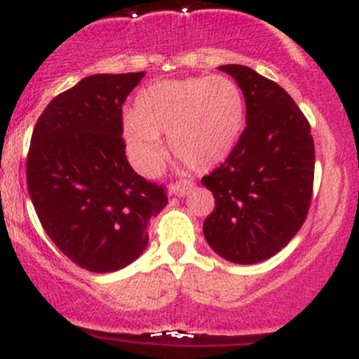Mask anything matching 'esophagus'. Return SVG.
Wrapping results in <instances>:
<instances>
[{
  "mask_svg": "<svg viewBox=\"0 0 359 359\" xmlns=\"http://www.w3.org/2000/svg\"><path fill=\"white\" fill-rule=\"evenodd\" d=\"M194 187V182L193 180H180V182H175L172 184V187H170V194H173V196H179V198H184L189 194V191Z\"/></svg>",
  "mask_w": 359,
  "mask_h": 359,
  "instance_id": "esophagus-1",
  "label": "esophagus"
}]
</instances>
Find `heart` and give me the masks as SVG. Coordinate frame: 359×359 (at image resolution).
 <instances>
[{
	"instance_id": "b5f03b06",
	"label": "heart",
	"mask_w": 359,
	"mask_h": 359,
	"mask_svg": "<svg viewBox=\"0 0 359 359\" xmlns=\"http://www.w3.org/2000/svg\"><path fill=\"white\" fill-rule=\"evenodd\" d=\"M243 126V93L224 75L152 83L123 119L135 166L147 177L158 175L166 159L161 135H168L170 151L191 168L208 170L231 154Z\"/></svg>"
}]
</instances>
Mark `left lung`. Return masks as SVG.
Returning <instances> with one entry per match:
<instances>
[{"mask_svg":"<svg viewBox=\"0 0 359 359\" xmlns=\"http://www.w3.org/2000/svg\"><path fill=\"white\" fill-rule=\"evenodd\" d=\"M219 69L245 98V130L217 170L201 179L215 198L203 235L215 254L238 264L276 256L307 217L314 140L297 103L279 83L242 65Z\"/></svg>","mask_w":359,"mask_h":359,"instance_id":"left-lung-1","label":"left lung"}]
</instances>
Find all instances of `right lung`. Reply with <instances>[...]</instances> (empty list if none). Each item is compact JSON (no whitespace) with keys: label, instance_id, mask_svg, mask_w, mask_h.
I'll return each mask as SVG.
<instances>
[{"label":"right lung","instance_id":"1","mask_svg":"<svg viewBox=\"0 0 359 359\" xmlns=\"http://www.w3.org/2000/svg\"><path fill=\"white\" fill-rule=\"evenodd\" d=\"M145 72L86 76L55 96L36 121L27 154V191L45 233L89 272L133 263L147 226L168 203L126 158L123 103Z\"/></svg>","mask_w":359,"mask_h":359}]
</instances>
